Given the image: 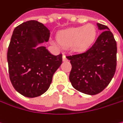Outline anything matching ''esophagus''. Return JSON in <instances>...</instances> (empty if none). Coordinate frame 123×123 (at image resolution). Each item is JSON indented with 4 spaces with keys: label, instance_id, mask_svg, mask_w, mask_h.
<instances>
[{
    "label": "esophagus",
    "instance_id": "esophagus-1",
    "mask_svg": "<svg viewBox=\"0 0 123 123\" xmlns=\"http://www.w3.org/2000/svg\"><path fill=\"white\" fill-rule=\"evenodd\" d=\"M63 61H67V60H68V59H67V57H66L65 55H63Z\"/></svg>",
    "mask_w": 123,
    "mask_h": 123
}]
</instances>
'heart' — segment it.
Listing matches in <instances>:
<instances>
[{
  "label": "heart",
  "instance_id": "b5f03b06",
  "mask_svg": "<svg viewBox=\"0 0 123 123\" xmlns=\"http://www.w3.org/2000/svg\"><path fill=\"white\" fill-rule=\"evenodd\" d=\"M97 29L92 24L72 28L61 32L58 36V41L61 46L66 48L71 47L77 53L88 50L95 41Z\"/></svg>",
  "mask_w": 123,
  "mask_h": 123
}]
</instances>
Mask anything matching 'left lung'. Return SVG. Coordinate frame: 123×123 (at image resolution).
<instances>
[{
    "label": "left lung",
    "instance_id": "8db88e82",
    "mask_svg": "<svg viewBox=\"0 0 123 123\" xmlns=\"http://www.w3.org/2000/svg\"><path fill=\"white\" fill-rule=\"evenodd\" d=\"M102 31L86 52L66 56L72 66L69 80L78 91L93 95L109 84L117 66V43L106 25L97 23Z\"/></svg>",
    "mask_w": 123,
    "mask_h": 123
}]
</instances>
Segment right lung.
<instances>
[{"label": "right lung", "mask_w": 123, "mask_h": 123, "mask_svg": "<svg viewBox=\"0 0 123 123\" xmlns=\"http://www.w3.org/2000/svg\"><path fill=\"white\" fill-rule=\"evenodd\" d=\"M50 31L42 23L30 20L13 31L7 52L8 74L14 89L28 98L44 93L55 72L62 64V54L53 55L43 46Z\"/></svg>", "instance_id": "obj_1"}]
</instances>
